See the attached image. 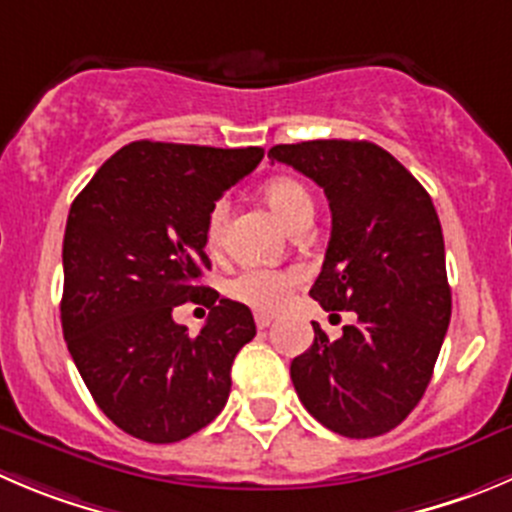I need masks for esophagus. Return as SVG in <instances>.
Segmentation results:
<instances>
[{
	"mask_svg": "<svg viewBox=\"0 0 512 512\" xmlns=\"http://www.w3.org/2000/svg\"><path fill=\"white\" fill-rule=\"evenodd\" d=\"M271 321H274V316H271V314H256V326H259V329H266V326H271Z\"/></svg>",
	"mask_w": 512,
	"mask_h": 512,
	"instance_id": "34e87169",
	"label": "esophagus"
}]
</instances>
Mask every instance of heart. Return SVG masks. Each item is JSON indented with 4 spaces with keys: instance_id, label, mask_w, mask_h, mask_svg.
I'll return each mask as SVG.
<instances>
[{
    "instance_id": "heart-1",
    "label": "heart",
    "mask_w": 512,
    "mask_h": 512,
    "mask_svg": "<svg viewBox=\"0 0 512 512\" xmlns=\"http://www.w3.org/2000/svg\"><path fill=\"white\" fill-rule=\"evenodd\" d=\"M264 198L276 216L284 221L289 231L309 226L314 218V198L309 188L296 178L269 180L264 186ZM228 201H216L206 216V241L208 246L216 248L223 238V226H226ZM301 284V274L294 269H246L228 281L226 291L231 299L251 306L259 311H276L291 299V291Z\"/></svg>"
}]
</instances>
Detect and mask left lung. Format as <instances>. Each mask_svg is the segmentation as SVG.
<instances>
[{
    "label": "left lung",
    "mask_w": 512,
    "mask_h": 512,
    "mask_svg": "<svg viewBox=\"0 0 512 512\" xmlns=\"http://www.w3.org/2000/svg\"><path fill=\"white\" fill-rule=\"evenodd\" d=\"M332 208V238L311 299L354 311L337 342L314 324V344L291 362L301 405L354 440L394 430L425 394L452 311L445 241L432 198L394 155L367 140L274 145Z\"/></svg>",
    "instance_id": "obj_1"
}]
</instances>
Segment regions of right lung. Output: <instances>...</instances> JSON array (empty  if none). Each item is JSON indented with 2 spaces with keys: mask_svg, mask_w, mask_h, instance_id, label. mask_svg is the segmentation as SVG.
Listing matches in <instances>:
<instances>
[{
  "mask_svg": "<svg viewBox=\"0 0 512 512\" xmlns=\"http://www.w3.org/2000/svg\"><path fill=\"white\" fill-rule=\"evenodd\" d=\"M261 148L138 140L75 198L62 243V332L92 399L138 440L178 442L218 417L231 364L256 337L251 309L198 286L211 269L206 216ZM212 309L196 338L175 305Z\"/></svg>",
  "mask_w": 512,
  "mask_h": 512,
  "instance_id": "add662e5",
  "label": "right lung"
}]
</instances>
